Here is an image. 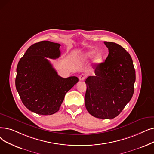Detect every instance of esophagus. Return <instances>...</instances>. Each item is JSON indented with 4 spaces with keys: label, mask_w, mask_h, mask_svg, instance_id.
Returning a JSON list of instances; mask_svg holds the SVG:
<instances>
[{
    "label": "esophagus",
    "mask_w": 154,
    "mask_h": 154,
    "mask_svg": "<svg viewBox=\"0 0 154 154\" xmlns=\"http://www.w3.org/2000/svg\"><path fill=\"white\" fill-rule=\"evenodd\" d=\"M85 77H86V75L84 74V73H82V74H81L79 76V80L80 81H84V80L85 79Z\"/></svg>",
    "instance_id": "34e87169"
}]
</instances>
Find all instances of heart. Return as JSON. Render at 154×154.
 Returning a JSON list of instances; mask_svg holds the SVG:
<instances>
[{
  "label": "heart",
  "mask_w": 154,
  "mask_h": 154,
  "mask_svg": "<svg viewBox=\"0 0 154 154\" xmlns=\"http://www.w3.org/2000/svg\"><path fill=\"white\" fill-rule=\"evenodd\" d=\"M94 53H95L94 51H88V52L84 53V54H82L81 57V58L82 60H88L90 58H91L94 55ZM103 56L101 54V53H97V54H96L95 55L94 58L93 60H92V63L94 65H96L101 63L103 61Z\"/></svg>",
  "instance_id": "obj_1"
}]
</instances>
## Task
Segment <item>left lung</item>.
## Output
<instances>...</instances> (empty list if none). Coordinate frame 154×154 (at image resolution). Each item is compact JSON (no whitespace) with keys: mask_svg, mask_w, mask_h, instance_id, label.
<instances>
[{"mask_svg":"<svg viewBox=\"0 0 154 154\" xmlns=\"http://www.w3.org/2000/svg\"><path fill=\"white\" fill-rule=\"evenodd\" d=\"M109 54L104 62L96 65L95 75L85 80V108L101 119L116 117L134 92L135 70L132 58L122 46L104 42Z\"/></svg>","mask_w":154,"mask_h":154,"instance_id":"left-lung-1","label":"left lung"}]
</instances>
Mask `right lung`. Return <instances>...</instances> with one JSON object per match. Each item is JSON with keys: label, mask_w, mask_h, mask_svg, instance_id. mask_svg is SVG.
I'll return each instance as SVG.
<instances>
[{"label": "right lung", "mask_w": 154, "mask_h": 154, "mask_svg": "<svg viewBox=\"0 0 154 154\" xmlns=\"http://www.w3.org/2000/svg\"><path fill=\"white\" fill-rule=\"evenodd\" d=\"M60 45L42 41L32 45L17 66L16 88L23 104L29 111L50 115L60 108L66 93L78 81L77 77H60L46 58L61 55Z\"/></svg>", "instance_id": "right-lung-1"}]
</instances>
